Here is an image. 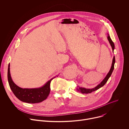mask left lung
<instances>
[{"label": "left lung", "mask_w": 129, "mask_h": 129, "mask_svg": "<svg viewBox=\"0 0 129 129\" xmlns=\"http://www.w3.org/2000/svg\"><path fill=\"white\" fill-rule=\"evenodd\" d=\"M107 39L109 41V42L112 47V51L113 52V50L114 49V43L112 42V41L111 40L109 35H108V37H107ZM115 62V56L113 57V60H112V66H111V69L109 71V72H108V73L107 74V75H106V76L105 77V78L104 79V80H103L99 85H98L96 86H95L94 88H91V89H90V88H84V87H80L79 86H77V87L76 88V90L78 92H81L82 93H91L94 91H95L96 90H98V89H99L100 88L102 87V86H103L105 83L107 82L108 79L110 78V77L111 76L112 73V72L114 70V63Z\"/></svg>", "instance_id": "obj_1"}]
</instances>
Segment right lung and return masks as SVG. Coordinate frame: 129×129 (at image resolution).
Listing matches in <instances>:
<instances>
[{
  "instance_id": "right-lung-1",
  "label": "right lung",
  "mask_w": 129,
  "mask_h": 129,
  "mask_svg": "<svg viewBox=\"0 0 129 129\" xmlns=\"http://www.w3.org/2000/svg\"><path fill=\"white\" fill-rule=\"evenodd\" d=\"M9 64L8 79L10 87L15 95L20 101L27 103H38L43 102L48 96L50 92V83L54 78L48 81L44 85L36 88H22L17 86L12 80Z\"/></svg>"
}]
</instances>
